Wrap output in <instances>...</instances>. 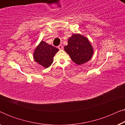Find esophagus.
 <instances>
[{
  "mask_svg": "<svg viewBox=\"0 0 125 125\" xmlns=\"http://www.w3.org/2000/svg\"><path fill=\"white\" fill-rule=\"evenodd\" d=\"M58 48H59L60 50V49H63L62 45H61V44H60V45H59V46H58Z\"/></svg>",
  "mask_w": 125,
  "mask_h": 125,
  "instance_id": "34e87169",
  "label": "esophagus"
}]
</instances>
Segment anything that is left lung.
<instances>
[{
	"label": "left lung",
	"mask_w": 125,
	"mask_h": 125,
	"mask_svg": "<svg viewBox=\"0 0 125 125\" xmlns=\"http://www.w3.org/2000/svg\"><path fill=\"white\" fill-rule=\"evenodd\" d=\"M64 49L72 60L78 65H81L90 60L93 56V47L89 41L80 34H73L68 39V45Z\"/></svg>",
	"instance_id": "obj_1"
}]
</instances>
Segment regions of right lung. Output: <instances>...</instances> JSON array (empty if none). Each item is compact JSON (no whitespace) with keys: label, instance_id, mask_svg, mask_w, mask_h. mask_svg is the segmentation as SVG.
I'll return each instance as SVG.
<instances>
[{"label":"right lung","instance_id":"right-lung-1","mask_svg":"<svg viewBox=\"0 0 125 125\" xmlns=\"http://www.w3.org/2000/svg\"><path fill=\"white\" fill-rule=\"evenodd\" d=\"M58 51L57 48L42 41L34 52V60L44 68H48L52 64L54 56Z\"/></svg>","mask_w":125,"mask_h":125}]
</instances>
